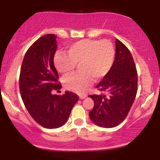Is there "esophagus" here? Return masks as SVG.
I'll use <instances>...</instances> for the list:
<instances>
[{
    "instance_id": "obj_1",
    "label": "esophagus",
    "mask_w": 160,
    "mask_h": 160,
    "mask_svg": "<svg viewBox=\"0 0 160 160\" xmlns=\"http://www.w3.org/2000/svg\"><path fill=\"white\" fill-rule=\"evenodd\" d=\"M87 96V95H86V94H84V95H80V96H79V98H80V99H84L86 98V97Z\"/></svg>"
}]
</instances>
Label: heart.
<instances>
[{
    "instance_id": "1",
    "label": "heart",
    "mask_w": 160,
    "mask_h": 160,
    "mask_svg": "<svg viewBox=\"0 0 160 160\" xmlns=\"http://www.w3.org/2000/svg\"><path fill=\"white\" fill-rule=\"evenodd\" d=\"M68 54L57 52L54 65L58 72L68 74L79 64L80 72L63 79L65 87L74 92L82 93L91 85L92 79L99 80L110 72L115 59V49L109 40L84 39L68 47Z\"/></svg>"
}]
</instances>
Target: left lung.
<instances>
[{
	"mask_svg": "<svg viewBox=\"0 0 160 160\" xmlns=\"http://www.w3.org/2000/svg\"><path fill=\"white\" fill-rule=\"evenodd\" d=\"M113 67L96 88L105 94L89 95L94 101L89 118L100 127L113 128L125 120L138 90V74L131 52L116 40Z\"/></svg>",
	"mask_w": 160,
	"mask_h": 160,
	"instance_id": "left-lung-1",
	"label": "left lung"
}]
</instances>
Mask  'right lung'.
<instances>
[{"label":"right lung","mask_w":160,"mask_h":160,"mask_svg":"<svg viewBox=\"0 0 160 160\" xmlns=\"http://www.w3.org/2000/svg\"><path fill=\"white\" fill-rule=\"evenodd\" d=\"M57 37L46 34L28 49L22 64L19 90L32 118L47 128H59L66 123L78 96L66 91L62 96L52 90L62 88L56 83L58 72L53 58L57 49Z\"/></svg>","instance_id":"right-lung-1"}]
</instances>
